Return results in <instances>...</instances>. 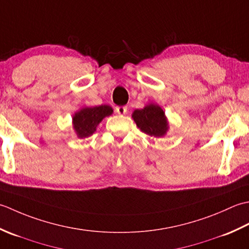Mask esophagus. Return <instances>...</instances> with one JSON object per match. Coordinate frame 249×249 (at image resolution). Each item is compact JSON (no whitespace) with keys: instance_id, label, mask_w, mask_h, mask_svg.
<instances>
[{"instance_id":"esophagus-1","label":"esophagus","mask_w":249,"mask_h":249,"mask_svg":"<svg viewBox=\"0 0 249 249\" xmlns=\"http://www.w3.org/2000/svg\"><path fill=\"white\" fill-rule=\"evenodd\" d=\"M115 110L119 115H124L126 113V106H117Z\"/></svg>"}]
</instances>
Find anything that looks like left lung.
<instances>
[{
  "mask_svg": "<svg viewBox=\"0 0 249 249\" xmlns=\"http://www.w3.org/2000/svg\"><path fill=\"white\" fill-rule=\"evenodd\" d=\"M133 117L136 125L150 136L160 138L163 136L167 130V121L163 110L160 106L149 104L142 109H135Z\"/></svg>",
  "mask_w": 249,
  "mask_h": 249,
  "instance_id": "left-lung-1",
  "label": "left lung"
}]
</instances>
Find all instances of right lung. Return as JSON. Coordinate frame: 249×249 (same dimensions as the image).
Masks as SVG:
<instances>
[{
  "label": "right lung",
  "mask_w": 249,
  "mask_h": 249,
  "mask_svg": "<svg viewBox=\"0 0 249 249\" xmlns=\"http://www.w3.org/2000/svg\"><path fill=\"white\" fill-rule=\"evenodd\" d=\"M113 113V108L108 105H100L95 107H86L73 117L74 129L79 138H88L92 135L102 119Z\"/></svg>",
  "instance_id": "right-lung-1"
}]
</instances>
